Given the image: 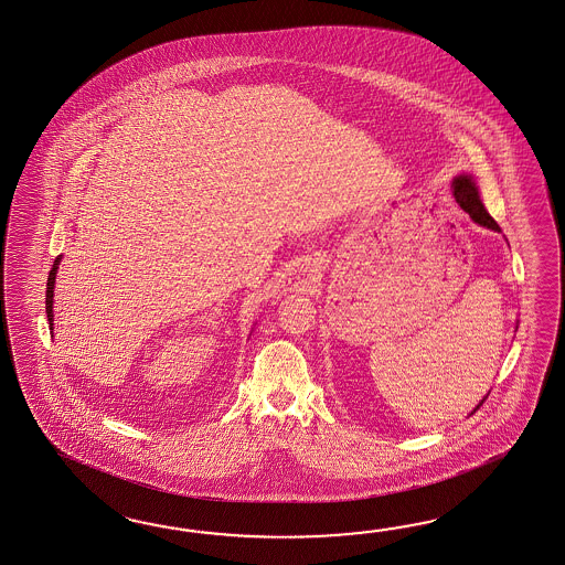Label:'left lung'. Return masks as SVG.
I'll list each match as a JSON object with an SVG mask.
<instances>
[{"mask_svg": "<svg viewBox=\"0 0 565 565\" xmlns=\"http://www.w3.org/2000/svg\"><path fill=\"white\" fill-rule=\"evenodd\" d=\"M452 190H455V199H457V203L461 204V209H463L465 213H469V217L473 218L476 223H479L481 227H488V230H493V232L502 233L500 225L493 221L492 215L488 213V209H486L483 203H481L478 184H476L473 175H455V180H452ZM488 395H490V393H488ZM488 395H486V397H483V399L473 407V412H471V414H476V412H478L479 405L483 404V402L488 399ZM471 414H469V416H471Z\"/></svg>", "mask_w": 565, "mask_h": 565, "instance_id": "1", "label": "left lung"}]
</instances>
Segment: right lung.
Listing matches in <instances>:
<instances>
[{"mask_svg": "<svg viewBox=\"0 0 565 565\" xmlns=\"http://www.w3.org/2000/svg\"><path fill=\"white\" fill-rule=\"evenodd\" d=\"M61 258L63 256H57V260L53 264V268H51V273H49V280H46V318H49V330H53V321H55V316H53V295H55V278H57L58 264H61Z\"/></svg>", "mask_w": 565, "mask_h": 565, "instance_id": "obj_1", "label": "right lung"}]
</instances>
